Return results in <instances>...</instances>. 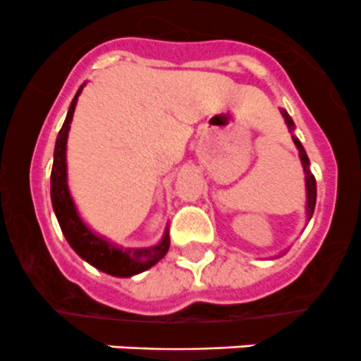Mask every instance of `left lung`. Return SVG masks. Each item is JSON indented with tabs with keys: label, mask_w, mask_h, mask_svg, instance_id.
I'll use <instances>...</instances> for the list:
<instances>
[{
	"label": "left lung",
	"mask_w": 361,
	"mask_h": 361,
	"mask_svg": "<svg viewBox=\"0 0 361 361\" xmlns=\"http://www.w3.org/2000/svg\"><path fill=\"white\" fill-rule=\"evenodd\" d=\"M281 115L285 116V122H286V126H288V129L293 130L295 123H293L292 116H290L285 110H281ZM292 140L298 150V157H300V160H302V166H304L305 190H307V206H305V214H307V220H311L312 213H314V206H316V180H314V176H312L311 169H309V157H307V154H305L304 147H302V143L298 141V137L292 136Z\"/></svg>",
	"instance_id": "8db88e82"
}]
</instances>
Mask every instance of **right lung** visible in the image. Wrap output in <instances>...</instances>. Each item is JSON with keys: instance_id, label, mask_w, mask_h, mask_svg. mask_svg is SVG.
I'll list each match as a JSON object with an SVG mask.
<instances>
[{"instance_id": "obj_1", "label": "right lung", "mask_w": 361, "mask_h": 361, "mask_svg": "<svg viewBox=\"0 0 361 361\" xmlns=\"http://www.w3.org/2000/svg\"><path fill=\"white\" fill-rule=\"evenodd\" d=\"M85 85V83H83ZM83 85L80 87L76 96L73 97L69 110L57 134L56 150H54V166L52 174H50V197H52V206L56 211L57 221L61 225L64 238L73 250L80 255L85 262L94 265L99 271L106 272L116 278H130L134 274L147 271L154 267L155 264L164 258V255L169 250V231L166 228L164 238L159 245L150 246V248H118L113 243L106 241L101 235L94 234L76 211L75 202H73L71 194L68 188V166H66V143L69 126H71L73 113H75L76 101H78L80 92Z\"/></svg>"}]
</instances>
